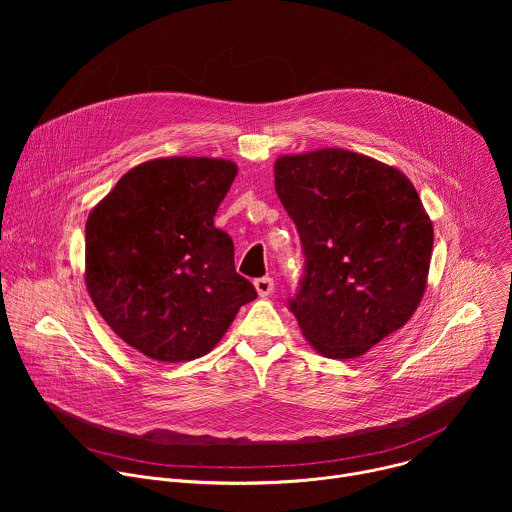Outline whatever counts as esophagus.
Returning <instances> with one entry per match:
<instances>
[{
	"label": "esophagus",
	"instance_id": "34e87169",
	"mask_svg": "<svg viewBox=\"0 0 512 512\" xmlns=\"http://www.w3.org/2000/svg\"><path fill=\"white\" fill-rule=\"evenodd\" d=\"M255 289H257V294L261 298H267V296L273 294L275 283H273L271 277H259V279H255Z\"/></svg>",
	"mask_w": 512,
	"mask_h": 512
}]
</instances>
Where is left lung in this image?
<instances>
[{
    "label": "left lung",
    "instance_id": "obj_1",
    "mask_svg": "<svg viewBox=\"0 0 512 512\" xmlns=\"http://www.w3.org/2000/svg\"><path fill=\"white\" fill-rule=\"evenodd\" d=\"M275 192L296 223L306 271L289 310L328 358H356L417 310L433 225L411 180L340 148L279 156Z\"/></svg>",
    "mask_w": 512,
    "mask_h": 512
}]
</instances>
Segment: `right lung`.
<instances>
[{"label":"right lung","mask_w":512,"mask_h":512,"mask_svg":"<svg viewBox=\"0 0 512 512\" xmlns=\"http://www.w3.org/2000/svg\"><path fill=\"white\" fill-rule=\"evenodd\" d=\"M237 176L221 158H158L131 168L91 210L85 283L111 330L160 362L194 360L257 291L235 269L214 214Z\"/></svg>","instance_id":"right-lung-1"}]
</instances>
